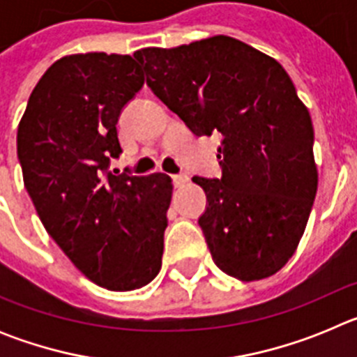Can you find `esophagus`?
I'll return each mask as SVG.
<instances>
[{
    "label": "esophagus",
    "mask_w": 357,
    "mask_h": 357,
    "mask_svg": "<svg viewBox=\"0 0 357 357\" xmlns=\"http://www.w3.org/2000/svg\"><path fill=\"white\" fill-rule=\"evenodd\" d=\"M189 181L188 175H173V184H175V188H182V185L185 184V182Z\"/></svg>",
    "instance_id": "1"
}]
</instances>
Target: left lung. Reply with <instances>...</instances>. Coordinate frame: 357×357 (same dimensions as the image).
<instances>
[{"label": "left lung", "instance_id": "left-lung-1", "mask_svg": "<svg viewBox=\"0 0 357 357\" xmlns=\"http://www.w3.org/2000/svg\"><path fill=\"white\" fill-rule=\"evenodd\" d=\"M134 56L195 134L223 137L222 178L193 176L209 202L198 223L216 266L243 282L277 273L301 243L318 189L313 121L286 69L227 36Z\"/></svg>", "mask_w": 357, "mask_h": 357}]
</instances>
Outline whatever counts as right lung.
<instances>
[{
  "label": "right lung",
  "mask_w": 357,
  "mask_h": 357,
  "mask_svg": "<svg viewBox=\"0 0 357 357\" xmlns=\"http://www.w3.org/2000/svg\"><path fill=\"white\" fill-rule=\"evenodd\" d=\"M143 84L130 55H66L31 91L17 128L24 188L44 229L110 291L143 288L162 264L172 178L107 172L121 153L119 112Z\"/></svg>",
  "instance_id": "1"
}]
</instances>
